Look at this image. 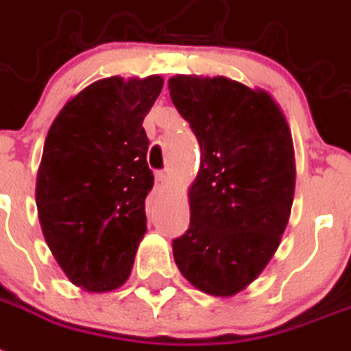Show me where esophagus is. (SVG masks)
<instances>
[{
    "mask_svg": "<svg viewBox=\"0 0 351 351\" xmlns=\"http://www.w3.org/2000/svg\"><path fill=\"white\" fill-rule=\"evenodd\" d=\"M167 181H169V176L165 172H156V184L158 186H163V184H167Z\"/></svg>",
    "mask_w": 351,
    "mask_h": 351,
    "instance_id": "obj_1",
    "label": "esophagus"
}]
</instances>
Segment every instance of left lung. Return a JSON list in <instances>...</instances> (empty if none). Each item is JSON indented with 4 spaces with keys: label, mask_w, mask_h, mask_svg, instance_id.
<instances>
[{
    "label": "left lung",
    "mask_w": 351,
    "mask_h": 351,
    "mask_svg": "<svg viewBox=\"0 0 351 351\" xmlns=\"http://www.w3.org/2000/svg\"><path fill=\"white\" fill-rule=\"evenodd\" d=\"M169 89L201 147L190 228L173 239V260L199 291L233 296L262 273L289 222L291 130L269 93L230 78L178 75Z\"/></svg>",
    "instance_id": "8db88e82"
}]
</instances>
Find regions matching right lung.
I'll return each instance as SVG.
<instances>
[{"mask_svg": "<svg viewBox=\"0 0 351 351\" xmlns=\"http://www.w3.org/2000/svg\"><path fill=\"white\" fill-rule=\"evenodd\" d=\"M163 78L111 77L80 91L51 123L36 201L46 244L69 282L89 292L129 278L154 186L141 127Z\"/></svg>", "mask_w": 351, "mask_h": 351, "instance_id": "add662e5", "label": "right lung"}]
</instances>
